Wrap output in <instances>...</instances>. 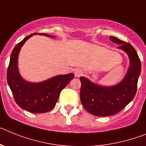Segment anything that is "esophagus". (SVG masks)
<instances>
[{
  "label": "esophagus",
  "mask_w": 146,
  "mask_h": 146,
  "mask_svg": "<svg viewBox=\"0 0 146 146\" xmlns=\"http://www.w3.org/2000/svg\"><path fill=\"white\" fill-rule=\"evenodd\" d=\"M74 75L76 77H80L83 75V70L81 68H76L74 70Z\"/></svg>",
  "instance_id": "1"
}]
</instances>
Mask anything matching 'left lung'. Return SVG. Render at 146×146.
<instances>
[{"label": "left lung", "instance_id": "8db88e82", "mask_svg": "<svg viewBox=\"0 0 146 146\" xmlns=\"http://www.w3.org/2000/svg\"><path fill=\"white\" fill-rule=\"evenodd\" d=\"M110 40L120 44L119 48L126 51L129 56L130 68L125 78L117 85L104 87L96 85L84 77H80V98L84 108L92 115L101 117L117 113L132 101L136 95L138 78L141 71V62L134 47L115 36H110Z\"/></svg>", "mask_w": 146, "mask_h": 146}]
</instances>
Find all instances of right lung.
Instances as JSON below:
<instances>
[{
  "mask_svg": "<svg viewBox=\"0 0 146 146\" xmlns=\"http://www.w3.org/2000/svg\"><path fill=\"white\" fill-rule=\"evenodd\" d=\"M35 34L29 35L15 45L10 56L6 78L14 99L20 107L32 113H44L55 106L61 91L73 79L74 75H61L36 84L26 82L21 78L17 68L19 51L25 42ZM40 35L53 37L45 33Z\"/></svg>",
  "mask_w": 146,
  "mask_h": 146,
  "instance_id": "obj_1",
  "label": "right lung"
}]
</instances>
